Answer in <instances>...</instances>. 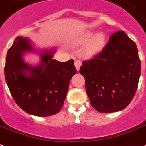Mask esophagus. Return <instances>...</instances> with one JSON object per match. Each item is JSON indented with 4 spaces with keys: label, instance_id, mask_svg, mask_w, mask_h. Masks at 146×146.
<instances>
[{
    "label": "esophagus",
    "instance_id": "obj_1",
    "mask_svg": "<svg viewBox=\"0 0 146 146\" xmlns=\"http://www.w3.org/2000/svg\"><path fill=\"white\" fill-rule=\"evenodd\" d=\"M74 64H75V67H76V70L79 71V70H80V66H81V62H80V60H76Z\"/></svg>",
    "mask_w": 146,
    "mask_h": 146
}]
</instances>
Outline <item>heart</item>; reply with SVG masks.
Instances as JSON below:
<instances>
[{"label": "heart", "instance_id": "heart-1", "mask_svg": "<svg viewBox=\"0 0 146 146\" xmlns=\"http://www.w3.org/2000/svg\"><path fill=\"white\" fill-rule=\"evenodd\" d=\"M87 43L84 51L88 56L99 53L107 45V35L104 32L96 33L94 30H87L76 39V44L84 45Z\"/></svg>", "mask_w": 146, "mask_h": 146}]
</instances>
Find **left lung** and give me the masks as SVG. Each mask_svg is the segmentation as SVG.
<instances>
[{"label":"left lung","instance_id":"8db88e82","mask_svg":"<svg viewBox=\"0 0 146 146\" xmlns=\"http://www.w3.org/2000/svg\"><path fill=\"white\" fill-rule=\"evenodd\" d=\"M80 73L94 108L101 113L121 111L133 99L140 77L135 43L125 32H115L100 53L83 62Z\"/></svg>","mask_w":146,"mask_h":146}]
</instances>
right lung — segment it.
Listing matches in <instances>:
<instances>
[{
    "mask_svg": "<svg viewBox=\"0 0 146 146\" xmlns=\"http://www.w3.org/2000/svg\"><path fill=\"white\" fill-rule=\"evenodd\" d=\"M55 48L35 47L26 37H17L8 49L4 66L7 87L24 111L38 117L57 114L62 108L70 80L76 73L74 61L53 59ZM26 53L37 54L40 62L33 66L23 60Z\"/></svg>",
    "mask_w": 146,
    "mask_h": 146,
    "instance_id": "add662e5",
    "label": "right lung"
}]
</instances>
